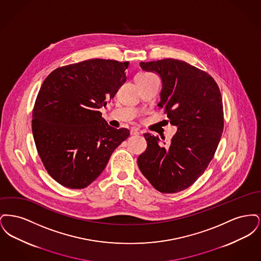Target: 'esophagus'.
Wrapping results in <instances>:
<instances>
[{
    "label": "esophagus",
    "instance_id": "obj_1",
    "mask_svg": "<svg viewBox=\"0 0 261 261\" xmlns=\"http://www.w3.org/2000/svg\"><path fill=\"white\" fill-rule=\"evenodd\" d=\"M130 134H131L132 136H134V135H139V130H138L137 128H132V129L130 130Z\"/></svg>",
    "mask_w": 261,
    "mask_h": 261
}]
</instances>
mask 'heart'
<instances>
[{
	"label": "heart",
	"instance_id": "b5f03b06",
	"mask_svg": "<svg viewBox=\"0 0 261 261\" xmlns=\"http://www.w3.org/2000/svg\"><path fill=\"white\" fill-rule=\"evenodd\" d=\"M145 74H149V73H146V72H140V73H138L137 75H145Z\"/></svg>",
	"mask_w": 261,
	"mask_h": 261
}]
</instances>
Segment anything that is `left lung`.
Instances as JSON below:
<instances>
[{
	"mask_svg": "<svg viewBox=\"0 0 261 261\" xmlns=\"http://www.w3.org/2000/svg\"><path fill=\"white\" fill-rule=\"evenodd\" d=\"M140 66L161 76L159 107L178 129L167 147L160 145L159 137L144 134L148 147L138 166L161 193H178L193 185L214 156L224 128L221 93L211 75L183 61L164 59Z\"/></svg>",
	"mask_w": 261,
	"mask_h": 261,
	"instance_id": "8db88e82",
	"label": "left lung"
}]
</instances>
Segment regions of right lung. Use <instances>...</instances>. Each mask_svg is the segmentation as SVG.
<instances>
[{"mask_svg":"<svg viewBox=\"0 0 261 261\" xmlns=\"http://www.w3.org/2000/svg\"><path fill=\"white\" fill-rule=\"evenodd\" d=\"M128 62L88 60L51 71L38 93L32 133L50 177L68 189H84L107 166L113 150L129 137L99 110L126 81Z\"/></svg>","mask_w":261,"mask_h":261,"instance_id":"1","label":"right lung"}]
</instances>
